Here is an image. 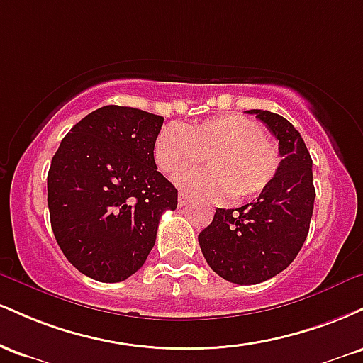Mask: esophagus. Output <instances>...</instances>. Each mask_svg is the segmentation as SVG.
Listing matches in <instances>:
<instances>
[{
	"mask_svg": "<svg viewBox=\"0 0 363 363\" xmlns=\"http://www.w3.org/2000/svg\"><path fill=\"white\" fill-rule=\"evenodd\" d=\"M177 203H179V206H186L187 203H189V196H187L186 193H179Z\"/></svg>",
	"mask_w": 363,
	"mask_h": 363,
	"instance_id": "1",
	"label": "esophagus"
}]
</instances>
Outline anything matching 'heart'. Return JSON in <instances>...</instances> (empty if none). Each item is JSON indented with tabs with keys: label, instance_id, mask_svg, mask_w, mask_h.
<instances>
[{
	"label": "heart",
	"instance_id": "heart-1",
	"mask_svg": "<svg viewBox=\"0 0 363 363\" xmlns=\"http://www.w3.org/2000/svg\"><path fill=\"white\" fill-rule=\"evenodd\" d=\"M203 156L210 169L179 177L184 189L203 198H256L280 170L277 143L242 114L215 116L187 128L169 124L153 145L157 165L172 177L192 169Z\"/></svg>",
	"mask_w": 363,
	"mask_h": 363
}]
</instances>
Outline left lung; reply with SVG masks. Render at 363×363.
I'll list each match as a JSON object with an SVG mask.
<instances>
[{
    "instance_id": "1",
    "label": "left lung",
    "mask_w": 363,
    "mask_h": 363,
    "mask_svg": "<svg viewBox=\"0 0 363 363\" xmlns=\"http://www.w3.org/2000/svg\"><path fill=\"white\" fill-rule=\"evenodd\" d=\"M278 140L280 170L256 201L225 210L198 235L210 268L223 280L256 285L277 277L297 257L314 210L312 158L290 121L269 111H247Z\"/></svg>"
}]
</instances>
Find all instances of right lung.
<instances>
[{"mask_svg":"<svg viewBox=\"0 0 363 363\" xmlns=\"http://www.w3.org/2000/svg\"><path fill=\"white\" fill-rule=\"evenodd\" d=\"M164 118L104 106L69 129L48 174L51 227L78 272L102 283L135 274L155 245L177 189L157 170L153 145Z\"/></svg>","mask_w":363,"mask_h":363,"instance_id":"1","label":"right lung"}]
</instances>
